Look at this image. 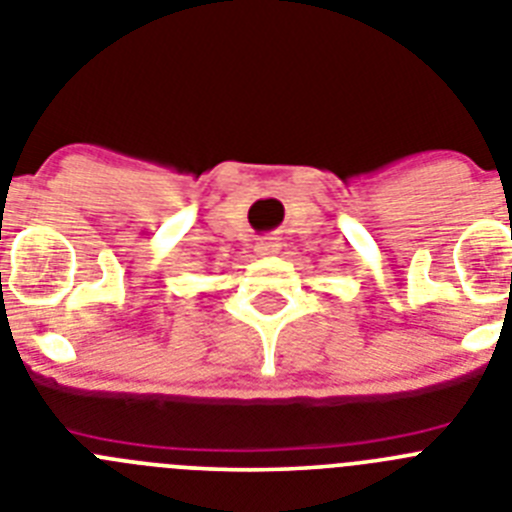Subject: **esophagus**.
Here are the masks:
<instances>
[{"label":"esophagus","instance_id":"34e87169","mask_svg":"<svg viewBox=\"0 0 512 512\" xmlns=\"http://www.w3.org/2000/svg\"><path fill=\"white\" fill-rule=\"evenodd\" d=\"M279 248H282L279 238H261L253 251L259 253V256H274V253H279Z\"/></svg>","mask_w":512,"mask_h":512}]
</instances>
